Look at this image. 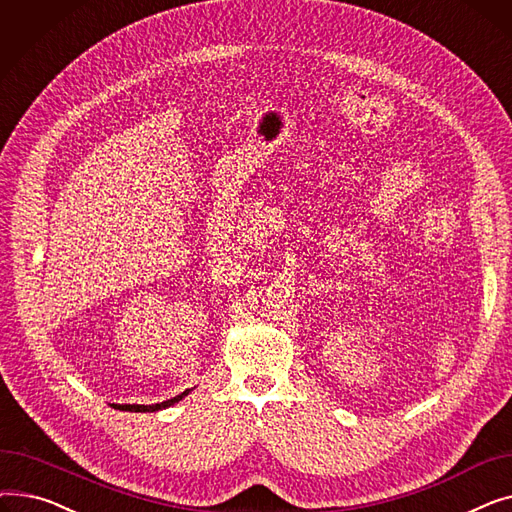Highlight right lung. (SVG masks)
<instances>
[{"instance_id":"obj_1","label":"right lung","mask_w":512,"mask_h":512,"mask_svg":"<svg viewBox=\"0 0 512 512\" xmlns=\"http://www.w3.org/2000/svg\"><path fill=\"white\" fill-rule=\"evenodd\" d=\"M188 392H191V390H184L182 394H178V396H174L170 400L157 402V405H112V407H116L120 411H130V413H153V411H161V409H168V407L176 405V402H180Z\"/></svg>"}]
</instances>
